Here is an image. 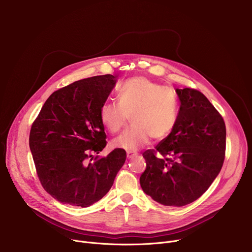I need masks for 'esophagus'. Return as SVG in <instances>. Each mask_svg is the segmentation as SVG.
Segmentation results:
<instances>
[{"label": "esophagus", "mask_w": 252, "mask_h": 252, "mask_svg": "<svg viewBox=\"0 0 252 252\" xmlns=\"http://www.w3.org/2000/svg\"><path fill=\"white\" fill-rule=\"evenodd\" d=\"M136 157V154H134V153H131V152H127L126 153V158H127V159H132L133 158H135Z\"/></svg>", "instance_id": "1"}]
</instances>
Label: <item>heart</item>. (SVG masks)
I'll use <instances>...</instances> for the list:
<instances>
[{"mask_svg": "<svg viewBox=\"0 0 252 252\" xmlns=\"http://www.w3.org/2000/svg\"><path fill=\"white\" fill-rule=\"evenodd\" d=\"M178 113V97L167 86L145 77L126 81L119 89V101H104L99 117L104 127L119 132L128 122L132 126L112 142L114 148L136 152L147 146L150 139L165 138L173 129Z\"/></svg>", "mask_w": 252, "mask_h": 252, "instance_id": "b5f03b06", "label": "heart"}]
</instances>
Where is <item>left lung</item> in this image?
Returning <instances> with one entry per match:
<instances>
[{"label": "left lung", "mask_w": 252, "mask_h": 252, "mask_svg": "<svg viewBox=\"0 0 252 252\" xmlns=\"http://www.w3.org/2000/svg\"><path fill=\"white\" fill-rule=\"evenodd\" d=\"M175 92L181 101L175 126L155 150L142 154L147 168L139 178L142 190L166 206L187 205L208 189L226 145L224 121L207 97L194 89Z\"/></svg>", "instance_id": "obj_1"}]
</instances>
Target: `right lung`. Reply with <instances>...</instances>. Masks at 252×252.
Wrapping results in <instances>:
<instances>
[{"mask_svg": "<svg viewBox=\"0 0 252 252\" xmlns=\"http://www.w3.org/2000/svg\"><path fill=\"white\" fill-rule=\"evenodd\" d=\"M117 81L96 76L56 91L32 125L29 143L41 185L62 203L88 207L98 201L126 161L122 149L92 156L106 146L99 111Z\"/></svg>", "mask_w": 252, "mask_h": 252, "instance_id": "right-lung-1", "label": "right lung"}]
</instances>
